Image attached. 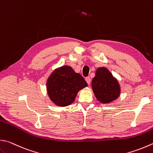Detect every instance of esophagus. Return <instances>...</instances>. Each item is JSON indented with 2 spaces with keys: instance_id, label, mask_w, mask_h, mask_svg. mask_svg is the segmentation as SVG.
I'll return each instance as SVG.
<instances>
[{
  "instance_id": "34e87169",
  "label": "esophagus",
  "mask_w": 153,
  "mask_h": 153,
  "mask_svg": "<svg viewBox=\"0 0 153 153\" xmlns=\"http://www.w3.org/2000/svg\"><path fill=\"white\" fill-rule=\"evenodd\" d=\"M85 80L86 81V82L88 83V85H90L91 84V78L90 77H89V76L86 77Z\"/></svg>"
}]
</instances>
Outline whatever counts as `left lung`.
<instances>
[{
	"instance_id": "obj_1",
	"label": "left lung",
	"mask_w": 153,
	"mask_h": 153,
	"mask_svg": "<svg viewBox=\"0 0 153 153\" xmlns=\"http://www.w3.org/2000/svg\"><path fill=\"white\" fill-rule=\"evenodd\" d=\"M92 88L95 97L102 103H108L117 99L120 92L117 79L105 67L97 70L92 80Z\"/></svg>"
}]
</instances>
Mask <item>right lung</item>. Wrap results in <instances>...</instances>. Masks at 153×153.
I'll return each mask as SVG.
<instances>
[{"label": "right lung", "mask_w": 153, "mask_h": 153, "mask_svg": "<svg viewBox=\"0 0 153 153\" xmlns=\"http://www.w3.org/2000/svg\"><path fill=\"white\" fill-rule=\"evenodd\" d=\"M47 92L51 100L56 105L66 106L74 102L80 89L87 83L81 75L69 66H63L53 72L48 79Z\"/></svg>", "instance_id": "obj_1"}]
</instances>
